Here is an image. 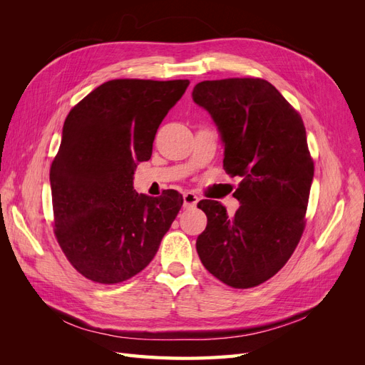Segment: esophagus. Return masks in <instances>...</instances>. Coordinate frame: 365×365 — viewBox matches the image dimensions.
I'll list each match as a JSON object with an SVG mask.
<instances>
[{"mask_svg":"<svg viewBox=\"0 0 365 365\" xmlns=\"http://www.w3.org/2000/svg\"><path fill=\"white\" fill-rule=\"evenodd\" d=\"M182 200H184V202H182V207L184 208H195L196 207V204H197V201H200V197H197L195 193H192V192H185L184 195H182Z\"/></svg>","mask_w":365,"mask_h":365,"instance_id":"34e87169","label":"esophagus"}]
</instances>
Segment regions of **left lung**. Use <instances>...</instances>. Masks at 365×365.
<instances>
[{
	"label": "left lung",
	"instance_id": "1",
	"mask_svg": "<svg viewBox=\"0 0 365 365\" xmlns=\"http://www.w3.org/2000/svg\"><path fill=\"white\" fill-rule=\"evenodd\" d=\"M192 97L217 126L225 172L242 178L235 216L217 201L197 204L207 227L196 250L216 279L254 288L284 267L303 235L314 180L303 120L263 79L204 81Z\"/></svg>",
	"mask_w": 365,
	"mask_h": 365
}]
</instances>
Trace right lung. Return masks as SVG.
<instances>
[{
    "label": "right lung",
    "instance_id": "1",
    "mask_svg": "<svg viewBox=\"0 0 365 365\" xmlns=\"http://www.w3.org/2000/svg\"><path fill=\"white\" fill-rule=\"evenodd\" d=\"M189 83L109 81L65 118L50 169L54 235L83 277L103 284L134 277L178 215V192L137 193L134 172L150 158L157 129Z\"/></svg>",
    "mask_w": 365,
    "mask_h": 365
}]
</instances>
